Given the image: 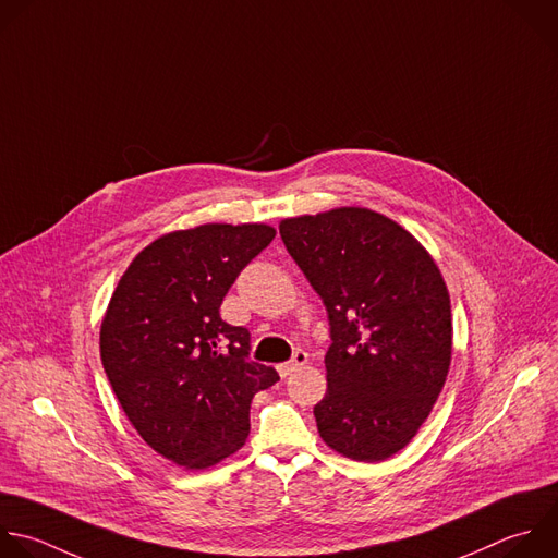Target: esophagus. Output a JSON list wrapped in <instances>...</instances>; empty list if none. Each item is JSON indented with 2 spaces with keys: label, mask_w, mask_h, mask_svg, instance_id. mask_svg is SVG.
<instances>
[{
  "label": "esophagus",
  "mask_w": 558,
  "mask_h": 558,
  "mask_svg": "<svg viewBox=\"0 0 558 558\" xmlns=\"http://www.w3.org/2000/svg\"><path fill=\"white\" fill-rule=\"evenodd\" d=\"M306 361H308V354H306L304 350H295L291 361H287V363H280V365H278V373H280V377H289L291 373H295L298 367H302Z\"/></svg>",
  "instance_id": "34e87169"
}]
</instances>
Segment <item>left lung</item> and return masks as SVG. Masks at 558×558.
Here are the masks:
<instances>
[{
	"label": "left lung",
	"instance_id": "obj_1",
	"mask_svg": "<svg viewBox=\"0 0 558 558\" xmlns=\"http://www.w3.org/2000/svg\"><path fill=\"white\" fill-rule=\"evenodd\" d=\"M280 236L330 324L317 432L350 460L381 462L416 436L447 381L453 326L440 269L367 208L284 219Z\"/></svg>",
	"mask_w": 558,
	"mask_h": 558
}]
</instances>
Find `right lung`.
<instances>
[{
    "label": "right lung",
    "instance_id": "add662e5",
    "mask_svg": "<svg viewBox=\"0 0 558 558\" xmlns=\"http://www.w3.org/2000/svg\"><path fill=\"white\" fill-rule=\"evenodd\" d=\"M274 236L265 223L163 234L133 258L109 300L100 359L113 395L142 440L183 469L239 451L254 395L280 379L250 359V330L219 313Z\"/></svg>",
    "mask_w": 558,
    "mask_h": 558
}]
</instances>
